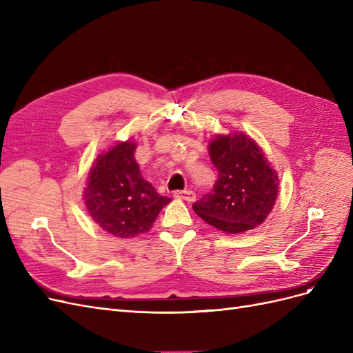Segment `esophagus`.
I'll return each mask as SVG.
<instances>
[{
  "instance_id": "1",
  "label": "esophagus",
  "mask_w": 353,
  "mask_h": 353,
  "mask_svg": "<svg viewBox=\"0 0 353 353\" xmlns=\"http://www.w3.org/2000/svg\"><path fill=\"white\" fill-rule=\"evenodd\" d=\"M173 196L177 198V199L188 201V202H193L196 199V195H195V192H193V190H176Z\"/></svg>"
}]
</instances>
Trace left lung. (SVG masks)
Masks as SVG:
<instances>
[{"instance_id":"left-lung-1","label":"left lung","mask_w":353,"mask_h":353,"mask_svg":"<svg viewBox=\"0 0 353 353\" xmlns=\"http://www.w3.org/2000/svg\"><path fill=\"white\" fill-rule=\"evenodd\" d=\"M208 151L219 179L193 203V211L227 234L263 224L276 205L280 181L261 146L245 132H236L215 134Z\"/></svg>"}]
</instances>
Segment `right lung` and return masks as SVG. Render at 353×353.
Wrapping results in <instances>:
<instances>
[{"label": "right lung", "instance_id": "obj_1", "mask_svg": "<svg viewBox=\"0 0 353 353\" xmlns=\"http://www.w3.org/2000/svg\"><path fill=\"white\" fill-rule=\"evenodd\" d=\"M134 141H124L101 152L86 179L83 201L88 214L102 230L130 239L151 230L170 203L146 181L134 160Z\"/></svg>", "mask_w": 353, "mask_h": 353}]
</instances>
